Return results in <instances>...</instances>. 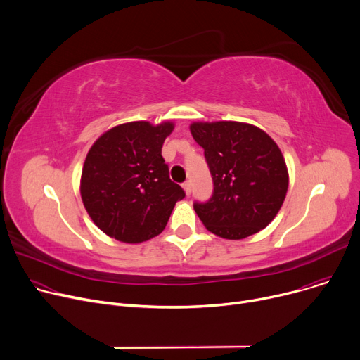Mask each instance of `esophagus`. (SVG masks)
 Segmentation results:
<instances>
[{"label":"esophagus","mask_w":360,"mask_h":360,"mask_svg":"<svg viewBox=\"0 0 360 360\" xmlns=\"http://www.w3.org/2000/svg\"><path fill=\"white\" fill-rule=\"evenodd\" d=\"M183 188H184V192H186L187 195L192 193V183H190V180H187V181L183 183Z\"/></svg>","instance_id":"esophagus-1"}]
</instances>
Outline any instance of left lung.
<instances>
[{"instance_id":"8db88e82","label":"left lung","mask_w":360,"mask_h":360,"mask_svg":"<svg viewBox=\"0 0 360 360\" xmlns=\"http://www.w3.org/2000/svg\"><path fill=\"white\" fill-rule=\"evenodd\" d=\"M195 141L205 150L214 192L193 207L215 236L241 240L266 228L288 192L283 155L266 132L240 122L193 123Z\"/></svg>"}]
</instances>
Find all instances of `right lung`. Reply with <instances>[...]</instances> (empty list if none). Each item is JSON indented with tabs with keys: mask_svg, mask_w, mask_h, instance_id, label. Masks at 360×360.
<instances>
[{
	"mask_svg": "<svg viewBox=\"0 0 360 360\" xmlns=\"http://www.w3.org/2000/svg\"><path fill=\"white\" fill-rule=\"evenodd\" d=\"M174 124H119L101 135L87 154L81 198L94 224L123 243H142L165 228L186 193L168 174L161 148Z\"/></svg>",
	"mask_w": 360,
	"mask_h": 360,
	"instance_id": "1",
	"label": "right lung"
}]
</instances>
